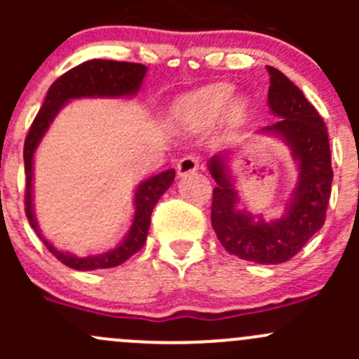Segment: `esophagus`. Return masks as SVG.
I'll use <instances>...</instances> for the list:
<instances>
[{"label": "esophagus", "mask_w": 359, "mask_h": 359, "mask_svg": "<svg viewBox=\"0 0 359 359\" xmlns=\"http://www.w3.org/2000/svg\"><path fill=\"white\" fill-rule=\"evenodd\" d=\"M198 168H200V158L194 156V154H187V156H184L177 163V173H179V177H186L189 173H194Z\"/></svg>", "instance_id": "1"}]
</instances>
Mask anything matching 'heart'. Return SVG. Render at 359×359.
Listing matches in <instances>:
<instances>
[{
	"instance_id": "1",
	"label": "heart",
	"mask_w": 359,
	"mask_h": 359,
	"mask_svg": "<svg viewBox=\"0 0 359 359\" xmlns=\"http://www.w3.org/2000/svg\"><path fill=\"white\" fill-rule=\"evenodd\" d=\"M233 95V88L227 85H213L198 92L189 93L177 100L172 114L175 121L191 132H201L217 123L227 102ZM247 112V100L234 99L227 109V118L231 121H240Z\"/></svg>"
}]
</instances>
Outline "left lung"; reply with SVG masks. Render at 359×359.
<instances>
[{
  "mask_svg": "<svg viewBox=\"0 0 359 359\" xmlns=\"http://www.w3.org/2000/svg\"><path fill=\"white\" fill-rule=\"evenodd\" d=\"M267 71L271 76L267 104L280 119L262 132L280 137L292 149L299 166L292 200L285 215L271 222L240 210L227 153L215 154L208 161V170L217 182L212 226L222 247L233 255L257 264H281L297 255L323 227L334 170L323 118L283 72L269 66Z\"/></svg>",
  "mask_w": 359,
  "mask_h": 359,
  "instance_id": "left-lung-1",
  "label": "left lung"
}]
</instances>
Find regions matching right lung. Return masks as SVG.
Returning a JSON list of instances; mask_svg holds the SVG:
<instances>
[{"instance_id": "right-lung-1", "label": "right lung", "mask_w": 359, "mask_h": 359, "mask_svg": "<svg viewBox=\"0 0 359 359\" xmlns=\"http://www.w3.org/2000/svg\"><path fill=\"white\" fill-rule=\"evenodd\" d=\"M147 67L142 64L133 62H118V60H86L79 66L72 67L66 74L60 76L55 83L48 88L41 109L36 114L27 137L24 142V165H25V215L29 224L39 240L45 243L48 252L67 267L76 271H95L109 269L128 260L133 253L144 247L151 224V213L156 206L159 198L166 189L172 186L175 179V170L170 168L158 175L149 177L147 180L139 184L135 191V213H133L132 226L128 234L123 238L121 243L116 248L109 250L100 255L76 257L72 253L57 250L52 243L43 238L32 208V161H34L36 147L41 142L43 135L48 126L52 125L57 112L62 109L71 99H81V97H132L142 86L146 78Z\"/></svg>"}]
</instances>
